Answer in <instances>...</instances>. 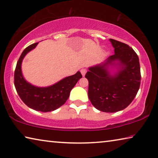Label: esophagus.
I'll use <instances>...</instances> for the list:
<instances>
[{
    "mask_svg": "<svg viewBox=\"0 0 158 158\" xmlns=\"http://www.w3.org/2000/svg\"><path fill=\"white\" fill-rule=\"evenodd\" d=\"M86 72H87L86 69H85V68L81 69V74H82V76L84 77L85 74H86Z\"/></svg>",
    "mask_w": 158,
    "mask_h": 158,
    "instance_id": "34e87169",
    "label": "esophagus"
}]
</instances>
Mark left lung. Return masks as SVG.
I'll list each match as a JSON object with an SVG mask.
<instances>
[{"label":"left lung","mask_w":158,"mask_h":158,"mask_svg":"<svg viewBox=\"0 0 158 158\" xmlns=\"http://www.w3.org/2000/svg\"><path fill=\"white\" fill-rule=\"evenodd\" d=\"M114 54L104 63L89 67L85 77L89 81L88 95L93 106L100 111L116 112L133 101L141 84L139 59L131 47L110 39ZM117 64L120 69L111 75L108 66Z\"/></svg>","instance_id":"left-lung-1"}]
</instances>
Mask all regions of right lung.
Listing matches in <instances>:
<instances>
[{
	"instance_id": "add662e5",
	"label": "right lung",
	"mask_w": 158,
	"mask_h": 158,
	"mask_svg": "<svg viewBox=\"0 0 158 158\" xmlns=\"http://www.w3.org/2000/svg\"><path fill=\"white\" fill-rule=\"evenodd\" d=\"M30 45L24 50L17 61L14 75V84L22 101L30 108L43 112H51L59 108L67 101L71 90L81 78L80 72L65 77L52 86L36 87L27 82L22 74L21 64L27 53L37 46Z\"/></svg>"
}]
</instances>
